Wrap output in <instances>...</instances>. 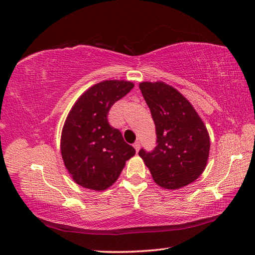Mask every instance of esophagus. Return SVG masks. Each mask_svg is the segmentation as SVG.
I'll use <instances>...</instances> for the list:
<instances>
[{
	"instance_id": "34e87169",
	"label": "esophagus",
	"mask_w": 255,
	"mask_h": 255,
	"mask_svg": "<svg viewBox=\"0 0 255 255\" xmlns=\"http://www.w3.org/2000/svg\"><path fill=\"white\" fill-rule=\"evenodd\" d=\"M133 146H134L135 150L138 151V150H139V147H140V143H139V142H135V143L133 144Z\"/></svg>"
}]
</instances>
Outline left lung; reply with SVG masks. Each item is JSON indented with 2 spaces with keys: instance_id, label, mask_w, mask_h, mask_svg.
Masks as SVG:
<instances>
[{
  "instance_id": "1",
  "label": "left lung",
  "mask_w": 255,
  "mask_h": 255,
  "mask_svg": "<svg viewBox=\"0 0 255 255\" xmlns=\"http://www.w3.org/2000/svg\"><path fill=\"white\" fill-rule=\"evenodd\" d=\"M139 89L156 127L154 150L138 155L155 182L163 189L177 190L193 182L204 171L209 135L202 119L188 99L163 82H143Z\"/></svg>"
}]
</instances>
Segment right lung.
I'll return each mask as SVG.
<instances>
[{
  "label": "right lung",
  "instance_id": "add662e5",
  "mask_svg": "<svg viewBox=\"0 0 255 255\" xmlns=\"http://www.w3.org/2000/svg\"><path fill=\"white\" fill-rule=\"evenodd\" d=\"M134 84L104 81L87 89L67 116L61 135V154L73 180L83 188L104 191L120 175L126 161L135 155L121 132L108 122L116 101Z\"/></svg>",
  "mask_w": 255,
  "mask_h": 255
}]
</instances>
